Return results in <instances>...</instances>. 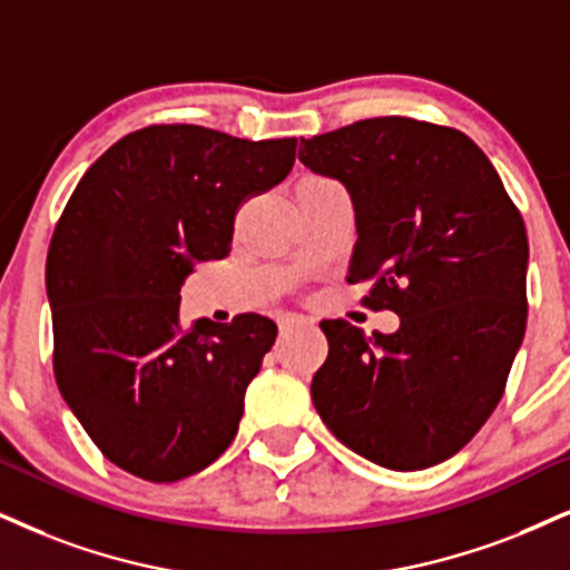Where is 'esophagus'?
Instances as JSON below:
<instances>
[{"mask_svg": "<svg viewBox=\"0 0 570 570\" xmlns=\"http://www.w3.org/2000/svg\"><path fill=\"white\" fill-rule=\"evenodd\" d=\"M302 326H313V318H307V315L302 313H286L284 318H281V331H292Z\"/></svg>", "mask_w": 570, "mask_h": 570, "instance_id": "1", "label": "esophagus"}]
</instances>
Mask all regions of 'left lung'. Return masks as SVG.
Masks as SVG:
<instances>
[{"instance_id":"8db88e82","label":"left lung","mask_w":570,"mask_h":570,"mask_svg":"<svg viewBox=\"0 0 570 570\" xmlns=\"http://www.w3.org/2000/svg\"><path fill=\"white\" fill-rule=\"evenodd\" d=\"M355 205L350 284L394 309V334L321 321L328 357L313 405L338 442L392 471H421L471 442L494 413L525 331L529 239L489 157L463 131L368 118L299 141Z\"/></svg>"}]
</instances>
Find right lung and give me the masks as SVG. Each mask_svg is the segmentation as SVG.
Masks as SVG:
<instances>
[{"label":"right lung","mask_w":570,"mask_h":570,"mask_svg":"<svg viewBox=\"0 0 570 570\" xmlns=\"http://www.w3.org/2000/svg\"><path fill=\"white\" fill-rule=\"evenodd\" d=\"M294 139L147 126L83 173L47 255L52 365L99 452L144 481L199 473L234 442L276 323L178 315L197 263L232 252L242 202L289 176Z\"/></svg>","instance_id":"right-lung-1"}]
</instances>
